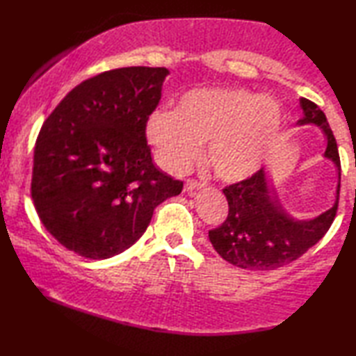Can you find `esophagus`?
Wrapping results in <instances>:
<instances>
[{
    "mask_svg": "<svg viewBox=\"0 0 356 356\" xmlns=\"http://www.w3.org/2000/svg\"><path fill=\"white\" fill-rule=\"evenodd\" d=\"M203 186H204V184H202V183L195 181V179H188V181H186V184H184V192L198 191V189H202Z\"/></svg>",
    "mask_w": 356,
    "mask_h": 356,
    "instance_id": "obj_1",
    "label": "esophagus"
}]
</instances>
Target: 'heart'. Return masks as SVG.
<instances>
[{"mask_svg":"<svg viewBox=\"0 0 356 356\" xmlns=\"http://www.w3.org/2000/svg\"><path fill=\"white\" fill-rule=\"evenodd\" d=\"M284 128L278 99L241 87L186 92L173 111H154L145 134L162 168L183 173L208 142L207 159L223 181L257 175L275 153Z\"/></svg>","mask_w":356,"mask_h":356,"instance_id":"heart-1","label":"heart"}]
</instances>
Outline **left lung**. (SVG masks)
<instances>
[{
  "label": "left lung",
  "instance_id": "1",
  "mask_svg": "<svg viewBox=\"0 0 356 356\" xmlns=\"http://www.w3.org/2000/svg\"><path fill=\"white\" fill-rule=\"evenodd\" d=\"M303 117L298 127L314 124L325 136L323 158L338 172L333 207L313 219H297L280 202L275 186L264 168L223 189L228 200V217L219 228L211 229L209 241L216 252L229 264L247 270H275L300 258L317 244L334 220L339 200L341 161L338 145L327 117L321 108L300 98Z\"/></svg>",
  "mask_w": 356,
  "mask_h": 356
}]
</instances>
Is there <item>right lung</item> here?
Wrapping results in <instances>:
<instances>
[{"mask_svg": "<svg viewBox=\"0 0 356 356\" xmlns=\"http://www.w3.org/2000/svg\"><path fill=\"white\" fill-rule=\"evenodd\" d=\"M170 73L123 67L86 79L42 124L31 195L48 233L90 259L122 253L183 183L154 165L145 127Z\"/></svg>", "mask_w": 356, "mask_h": 356, "instance_id": "1", "label": "right lung"}]
</instances>
